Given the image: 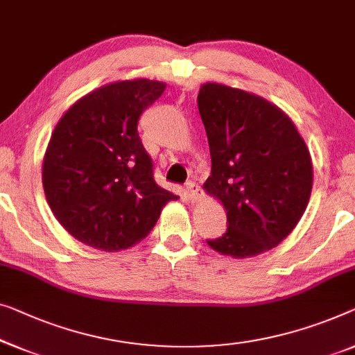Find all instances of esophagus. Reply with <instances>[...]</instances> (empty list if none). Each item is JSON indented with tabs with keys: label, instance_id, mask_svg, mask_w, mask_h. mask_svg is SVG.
I'll use <instances>...</instances> for the list:
<instances>
[{
	"label": "esophagus",
	"instance_id": "esophagus-1",
	"mask_svg": "<svg viewBox=\"0 0 355 355\" xmlns=\"http://www.w3.org/2000/svg\"><path fill=\"white\" fill-rule=\"evenodd\" d=\"M186 193H187V197H189V200L192 203L193 202H198V200L202 198V195H203L202 187H200L195 181H189L186 184Z\"/></svg>",
	"mask_w": 355,
	"mask_h": 355
}]
</instances>
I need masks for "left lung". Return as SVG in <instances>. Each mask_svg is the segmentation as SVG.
<instances>
[{
	"mask_svg": "<svg viewBox=\"0 0 355 355\" xmlns=\"http://www.w3.org/2000/svg\"><path fill=\"white\" fill-rule=\"evenodd\" d=\"M197 102L211 155L203 189L223 203L229 224L207 243L235 259L266 253L306 211L314 181L309 148L291 118L253 92L205 83Z\"/></svg>",
	"mask_w": 355,
	"mask_h": 355,
	"instance_id": "8db88e82",
	"label": "left lung"
}]
</instances>
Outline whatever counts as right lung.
<instances>
[{"mask_svg":"<svg viewBox=\"0 0 355 355\" xmlns=\"http://www.w3.org/2000/svg\"><path fill=\"white\" fill-rule=\"evenodd\" d=\"M163 81L136 78L81 97L55 125L43 158V189L55 219L96 250H126L146 239L163 207L178 200L153 179L137 121Z\"/></svg>","mask_w":355,"mask_h":355,"instance_id":"obj_1","label":"right lung"}]
</instances>
